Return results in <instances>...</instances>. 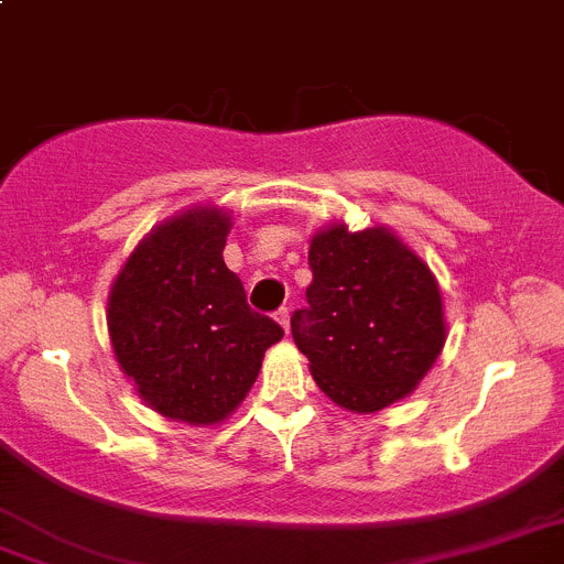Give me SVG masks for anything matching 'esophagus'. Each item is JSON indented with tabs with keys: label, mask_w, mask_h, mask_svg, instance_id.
<instances>
[{
	"label": "esophagus",
	"mask_w": 564,
	"mask_h": 564,
	"mask_svg": "<svg viewBox=\"0 0 564 564\" xmlns=\"http://www.w3.org/2000/svg\"><path fill=\"white\" fill-rule=\"evenodd\" d=\"M276 321L282 324V329L291 332V307H279L276 310Z\"/></svg>",
	"instance_id": "esophagus-1"
}]
</instances>
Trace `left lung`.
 Listing matches in <instances>:
<instances>
[{
  "label": "left lung",
  "mask_w": 564,
  "mask_h": 564,
  "mask_svg": "<svg viewBox=\"0 0 564 564\" xmlns=\"http://www.w3.org/2000/svg\"><path fill=\"white\" fill-rule=\"evenodd\" d=\"M307 307L293 340L315 384L351 412H379L426 377L446 343L437 279L390 229H321L310 243Z\"/></svg>",
  "instance_id": "left-lung-1"
}]
</instances>
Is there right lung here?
<instances>
[{"label": "right lung", "mask_w": 564, "mask_h": 564, "mask_svg": "<svg viewBox=\"0 0 564 564\" xmlns=\"http://www.w3.org/2000/svg\"><path fill=\"white\" fill-rule=\"evenodd\" d=\"M232 218L191 207L154 227L116 276L107 326L118 366L171 421L210 426L232 415L285 329L246 302L224 262Z\"/></svg>", "instance_id": "right-lung-1"}]
</instances>
